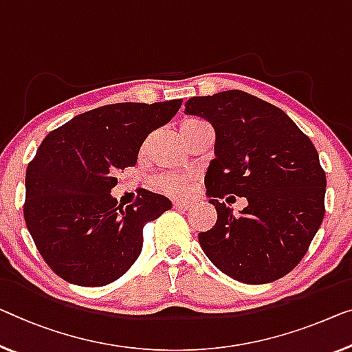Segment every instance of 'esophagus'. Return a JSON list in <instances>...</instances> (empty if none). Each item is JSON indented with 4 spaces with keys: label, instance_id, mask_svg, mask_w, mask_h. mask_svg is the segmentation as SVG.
Listing matches in <instances>:
<instances>
[{
    "label": "esophagus",
    "instance_id": "obj_1",
    "mask_svg": "<svg viewBox=\"0 0 352 352\" xmlns=\"http://www.w3.org/2000/svg\"><path fill=\"white\" fill-rule=\"evenodd\" d=\"M174 207H175L177 210H190V208H191V204H190V202L175 201V202H174Z\"/></svg>",
    "mask_w": 352,
    "mask_h": 352
}]
</instances>
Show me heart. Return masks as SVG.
Wrapping results in <instances>:
<instances>
[{
    "mask_svg": "<svg viewBox=\"0 0 352 352\" xmlns=\"http://www.w3.org/2000/svg\"><path fill=\"white\" fill-rule=\"evenodd\" d=\"M206 124V122H202L199 118H186L180 124V133H190V131H194ZM188 186H190V178L185 175L172 174L161 177L158 180L160 190L166 194H170V196H182V194L186 192Z\"/></svg>",
    "mask_w": 352,
    "mask_h": 352,
    "instance_id": "obj_1",
    "label": "heart"
}]
</instances>
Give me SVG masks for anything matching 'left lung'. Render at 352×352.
I'll return each mask as SVG.
<instances>
[{
    "instance_id": "obj_1",
    "label": "left lung",
    "mask_w": 352,
    "mask_h": 352,
    "mask_svg": "<svg viewBox=\"0 0 352 352\" xmlns=\"http://www.w3.org/2000/svg\"><path fill=\"white\" fill-rule=\"evenodd\" d=\"M185 113L214 129L206 194L218 218L199 234L204 253L246 285L289 274L324 218L327 182L313 142L281 109L240 90L190 98ZM226 193L249 201L240 217L219 202Z\"/></svg>"
}]
</instances>
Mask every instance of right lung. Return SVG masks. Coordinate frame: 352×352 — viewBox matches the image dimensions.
<instances>
[{
    "mask_svg": "<svg viewBox=\"0 0 352 352\" xmlns=\"http://www.w3.org/2000/svg\"><path fill=\"white\" fill-rule=\"evenodd\" d=\"M182 99L118 102L80 113L44 139L25 178V221L52 270L77 286H104L139 258L144 226L172 208L142 191L126 208L112 194L117 175L135 166L151 131L170 122Z\"/></svg>",
    "mask_w": 352,
    "mask_h": 352,
    "instance_id": "obj_1",
    "label": "right lung"
}]
</instances>
